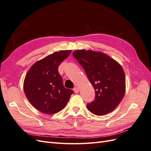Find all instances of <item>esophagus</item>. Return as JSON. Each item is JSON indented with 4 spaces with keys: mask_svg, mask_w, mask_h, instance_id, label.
I'll use <instances>...</instances> for the list:
<instances>
[{
    "mask_svg": "<svg viewBox=\"0 0 151 151\" xmlns=\"http://www.w3.org/2000/svg\"><path fill=\"white\" fill-rule=\"evenodd\" d=\"M74 91L76 93H78L79 91V89L78 88H77V87H76V88H74Z\"/></svg>",
    "mask_w": 151,
    "mask_h": 151,
    "instance_id": "esophagus-1",
    "label": "esophagus"
}]
</instances>
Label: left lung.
Returning a JSON list of instances; mask_svg holds the SVG:
<instances>
[{
	"mask_svg": "<svg viewBox=\"0 0 151 151\" xmlns=\"http://www.w3.org/2000/svg\"><path fill=\"white\" fill-rule=\"evenodd\" d=\"M95 90V99L87 108L96 115L111 112L125 93V76L120 63L101 52L77 50L72 53Z\"/></svg>",
	"mask_w": 151,
	"mask_h": 151,
	"instance_id": "obj_1",
	"label": "left lung"
}]
</instances>
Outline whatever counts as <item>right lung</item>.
I'll return each instance as SVG.
<instances>
[{
  "label": "right lung",
  "mask_w": 151,
  "mask_h": 151,
  "mask_svg": "<svg viewBox=\"0 0 151 151\" xmlns=\"http://www.w3.org/2000/svg\"><path fill=\"white\" fill-rule=\"evenodd\" d=\"M71 50L55 52L35 63L27 72L23 88L30 103L40 111L54 114L66 106L74 93L63 85L58 70L59 65Z\"/></svg>",
  "instance_id": "add662e5"
}]
</instances>
